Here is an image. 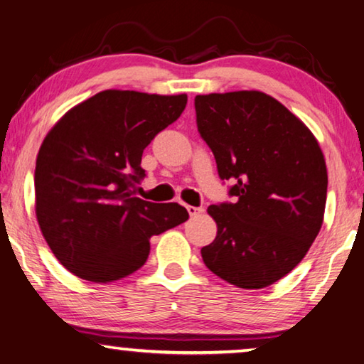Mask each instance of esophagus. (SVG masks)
I'll list each match as a JSON object with an SVG mask.
<instances>
[{
    "label": "esophagus",
    "mask_w": 364,
    "mask_h": 364,
    "mask_svg": "<svg viewBox=\"0 0 364 364\" xmlns=\"http://www.w3.org/2000/svg\"><path fill=\"white\" fill-rule=\"evenodd\" d=\"M188 212L191 217H196V215H200L202 212H204V207H194V205H186Z\"/></svg>",
    "instance_id": "1"
}]
</instances>
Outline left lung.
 Returning a JSON list of instances; mask_svg holds the SVG:
<instances>
[{"instance_id":"obj_1","label":"left lung","mask_w":364,"mask_h":364,"mask_svg":"<svg viewBox=\"0 0 364 364\" xmlns=\"http://www.w3.org/2000/svg\"><path fill=\"white\" fill-rule=\"evenodd\" d=\"M197 130L234 204L210 205L217 237L205 267L230 284L262 289L297 267L321 230L328 170L306 125L262 91L199 95Z\"/></svg>"}]
</instances>
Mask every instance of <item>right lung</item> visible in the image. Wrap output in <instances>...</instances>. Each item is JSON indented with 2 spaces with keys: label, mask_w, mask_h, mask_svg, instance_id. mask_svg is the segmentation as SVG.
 Listing matches in <instances>:
<instances>
[{
  "label": "right lung",
  "mask_w": 364,
  "mask_h": 364,
  "mask_svg": "<svg viewBox=\"0 0 364 364\" xmlns=\"http://www.w3.org/2000/svg\"><path fill=\"white\" fill-rule=\"evenodd\" d=\"M188 96L106 90L72 107L46 134L36 157L35 212L63 267L91 282L134 273L152 236L184 223L176 202L134 196L146 176L141 157L186 107Z\"/></svg>",
  "instance_id": "right-lung-1"
}]
</instances>
